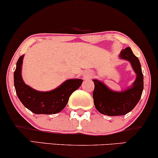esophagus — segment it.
Returning <instances> with one entry per match:
<instances>
[{"mask_svg":"<svg viewBox=\"0 0 158 158\" xmlns=\"http://www.w3.org/2000/svg\"><path fill=\"white\" fill-rule=\"evenodd\" d=\"M92 76V73H89V72H87L85 73V74H83V77H84V79H87V78H89Z\"/></svg>","mask_w":158,"mask_h":158,"instance_id":"esophagus-1","label":"esophagus"}]
</instances>
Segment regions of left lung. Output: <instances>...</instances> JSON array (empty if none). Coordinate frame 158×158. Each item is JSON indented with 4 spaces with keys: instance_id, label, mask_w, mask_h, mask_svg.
Returning <instances> with one entry per match:
<instances>
[{
    "instance_id": "obj_1",
    "label": "left lung",
    "mask_w": 158,
    "mask_h": 158,
    "mask_svg": "<svg viewBox=\"0 0 158 158\" xmlns=\"http://www.w3.org/2000/svg\"><path fill=\"white\" fill-rule=\"evenodd\" d=\"M119 57L131 63L136 73V79L131 87L123 92L111 90L105 84L97 79H93L95 85L93 93L94 105L100 113L104 115L126 114L134 109L142 95L143 77L139 58L134 55L130 47L122 50Z\"/></svg>"
}]
</instances>
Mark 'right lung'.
<instances>
[{
  "label": "right lung",
  "mask_w": 158,
  "mask_h": 158,
  "mask_svg": "<svg viewBox=\"0 0 158 158\" xmlns=\"http://www.w3.org/2000/svg\"><path fill=\"white\" fill-rule=\"evenodd\" d=\"M24 55L19 57L14 73L16 93L22 103L36 114H52L61 111L65 107L69 97L80 87L81 79H69L58 87L48 92H40L24 82L22 78V65Z\"/></svg>",
  "instance_id": "1"
}]
</instances>
